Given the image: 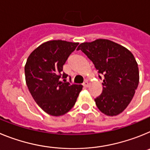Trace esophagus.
<instances>
[{
  "label": "esophagus",
  "mask_w": 150,
  "mask_h": 150,
  "mask_svg": "<svg viewBox=\"0 0 150 150\" xmlns=\"http://www.w3.org/2000/svg\"><path fill=\"white\" fill-rule=\"evenodd\" d=\"M83 86L84 87H86V88H87V87L88 86V81H85L84 83H83Z\"/></svg>",
  "instance_id": "34e87169"
}]
</instances>
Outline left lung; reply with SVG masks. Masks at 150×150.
<instances>
[{
	"mask_svg": "<svg viewBox=\"0 0 150 150\" xmlns=\"http://www.w3.org/2000/svg\"><path fill=\"white\" fill-rule=\"evenodd\" d=\"M76 50H81L104 77L101 95L95 99L98 108L107 116L121 113L138 86V65L133 54L124 46L105 39L83 43Z\"/></svg>",
	"mask_w": 150,
	"mask_h": 150,
	"instance_id": "obj_1",
	"label": "left lung"
}]
</instances>
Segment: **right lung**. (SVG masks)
Returning a JSON list of instances; mask_svg holds the SVG:
<instances>
[{
  "label": "right lung",
  "mask_w": 150,
  "mask_h": 150,
  "mask_svg": "<svg viewBox=\"0 0 150 150\" xmlns=\"http://www.w3.org/2000/svg\"><path fill=\"white\" fill-rule=\"evenodd\" d=\"M78 43L51 40L41 44L30 53L25 66L26 84L30 95L41 109L59 116L72 109L82 85L67 82L62 72L69 55Z\"/></svg>",
  "instance_id": "add662e5"
}]
</instances>
